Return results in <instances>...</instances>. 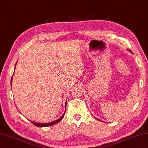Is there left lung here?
I'll use <instances>...</instances> for the list:
<instances>
[{"mask_svg": "<svg viewBox=\"0 0 148 148\" xmlns=\"http://www.w3.org/2000/svg\"><path fill=\"white\" fill-rule=\"evenodd\" d=\"M130 52H131V51H130Z\"/></svg>", "mask_w": 148, "mask_h": 148, "instance_id": "obj_1", "label": "left lung"}]
</instances>
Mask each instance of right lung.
<instances>
[{"label":"right lung","instance_id":"right-lung-1","mask_svg":"<svg viewBox=\"0 0 148 148\" xmlns=\"http://www.w3.org/2000/svg\"><path fill=\"white\" fill-rule=\"evenodd\" d=\"M17 64V63H16ZM16 66V65H15ZM12 79H11V85H12ZM66 103H65V107H66ZM65 111H66V109H65ZM65 113L63 114V116H61L60 119H59L58 120H56V121H53V122H50V123H37V122H32V123L34 124L37 127H48V126H50V125H54L56 123H58L59 122H60V121L63 119V118L64 117V115H65Z\"/></svg>","mask_w":148,"mask_h":148}]
</instances>
